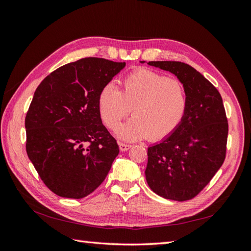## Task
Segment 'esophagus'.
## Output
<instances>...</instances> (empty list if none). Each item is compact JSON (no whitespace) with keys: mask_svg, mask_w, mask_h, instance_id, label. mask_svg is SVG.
I'll return each mask as SVG.
<instances>
[{"mask_svg":"<svg viewBox=\"0 0 251 251\" xmlns=\"http://www.w3.org/2000/svg\"><path fill=\"white\" fill-rule=\"evenodd\" d=\"M119 146H120V150H121L122 152L128 151L129 149L131 148V146H129V145H126V143H123V142H120V143H119Z\"/></svg>","mask_w":251,"mask_h":251,"instance_id":"esophagus-1","label":"esophagus"}]
</instances>
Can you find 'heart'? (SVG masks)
<instances>
[{"label":"heart","mask_w":251,"mask_h":251,"mask_svg":"<svg viewBox=\"0 0 251 251\" xmlns=\"http://www.w3.org/2000/svg\"><path fill=\"white\" fill-rule=\"evenodd\" d=\"M121 92L113 84L101 89L98 108L104 124L115 129L132 109L134 117L116 129L126 141L148 137L156 141L170 136L180 126L188 110V94L178 78L150 69H138L124 77Z\"/></svg>","instance_id":"1"}]
</instances>
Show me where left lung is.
Masks as SVG:
<instances>
[{
    "label": "left lung",
    "instance_id": "1",
    "mask_svg": "<svg viewBox=\"0 0 251 251\" xmlns=\"http://www.w3.org/2000/svg\"><path fill=\"white\" fill-rule=\"evenodd\" d=\"M184 84L188 110L180 126L148 148L146 179L167 200H192L210 182L226 159L228 124L218 89L193 67L180 61H149Z\"/></svg>",
    "mask_w": 251,
    "mask_h": 251
}]
</instances>
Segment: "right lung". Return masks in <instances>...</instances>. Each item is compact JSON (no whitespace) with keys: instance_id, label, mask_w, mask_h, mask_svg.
Masks as SVG:
<instances>
[{"instance_id":"right-lung-1","label":"right lung","mask_w":251,"mask_h":251,"mask_svg":"<svg viewBox=\"0 0 251 251\" xmlns=\"http://www.w3.org/2000/svg\"><path fill=\"white\" fill-rule=\"evenodd\" d=\"M125 65L83 58L58 68L37 86L25 115V150L58 196L78 200L93 193L119 155L101 121L98 98Z\"/></svg>"}]
</instances>
